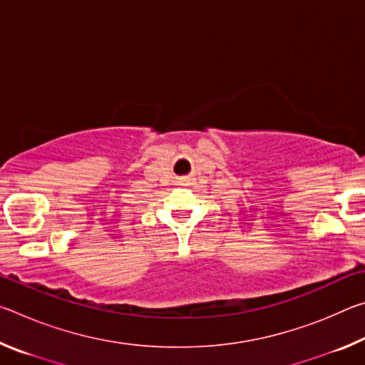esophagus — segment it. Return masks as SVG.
Returning <instances> with one entry per match:
<instances>
[{
	"instance_id": "esophagus-1",
	"label": "esophagus",
	"mask_w": 365,
	"mask_h": 365,
	"mask_svg": "<svg viewBox=\"0 0 365 365\" xmlns=\"http://www.w3.org/2000/svg\"><path fill=\"white\" fill-rule=\"evenodd\" d=\"M191 180H193V178H191V177H180V178H178V185H180V187H188V185H191Z\"/></svg>"
}]
</instances>
